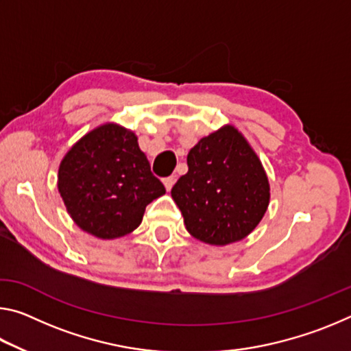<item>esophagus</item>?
<instances>
[{
  "label": "esophagus",
  "mask_w": 351,
  "mask_h": 351,
  "mask_svg": "<svg viewBox=\"0 0 351 351\" xmlns=\"http://www.w3.org/2000/svg\"><path fill=\"white\" fill-rule=\"evenodd\" d=\"M175 181H176V176H167V178H164V186H165V189L169 190V192L171 190V187H173Z\"/></svg>",
  "instance_id": "1"
}]
</instances>
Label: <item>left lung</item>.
I'll list each match as a JSON object with an SVG mask.
<instances>
[{
	"label": "left lung",
	"instance_id": "1",
	"mask_svg": "<svg viewBox=\"0 0 351 351\" xmlns=\"http://www.w3.org/2000/svg\"><path fill=\"white\" fill-rule=\"evenodd\" d=\"M189 171L171 189L189 234L207 245L240 241L269 206V181L239 130L224 125L187 154Z\"/></svg>",
	"mask_w": 351,
	"mask_h": 351
}]
</instances>
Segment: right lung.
<instances>
[{"mask_svg": "<svg viewBox=\"0 0 351 351\" xmlns=\"http://www.w3.org/2000/svg\"><path fill=\"white\" fill-rule=\"evenodd\" d=\"M57 186L74 223L102 240L133 232L147 204L165 193L138 136L117 123H104L71 147Z\"/></svg>", "mask_w": 351, "mask_h": 351, "instance_id": "add662e5", "label": "right lung"}]
</instances>
